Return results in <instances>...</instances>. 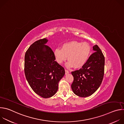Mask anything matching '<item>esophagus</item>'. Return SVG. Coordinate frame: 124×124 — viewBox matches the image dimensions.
Wrapping results in <instances>:
<instances>
[{
  "instance_id": "1",
  "label": "esophagus",
  "mask_w": 124,
  "mask_h": 124,
  "mask_svg": "<svg viewBox=\"0 0 124 124\" xmlns=\"http://www.w3.org/2000/svg\"><path fill=\"white\" fill-rule=\"evenodd\" d=\"M65 70V74H66V75H67V74H69V72L68 71V70Z\"/></svg>"
}]
</instances>
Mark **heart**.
<instances>
[{
  "mask_svg": "<svg viewBox=\"0 0 124 124\" xmlns=\"http://www.w3.org/2000/svg\"><path fill=\"white\" fill-rule=\"evenodd\" d=\"M91 52L90 46L86 42L72 41L63 44L62 48H56L54 55L56 62L60 64L65 62L68 57L69 61L66 64L68 68L74 66L78 69L82 67L87 62Z\"/></svg>",
  "mask_w": 124,
  "mask_h": 124,
  "instance_id": "heart-1",
  "label": "heart"
}]
</instances>
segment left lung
<instances>
[{
    "mask_svg": "<svg viewBox=\"0 0 124 124\" xmlns=\"http://www.w3.org/2000/svg\"><path fill=\"white\" fill-rule=\"evenodd\" d=\"M94 52L86 63L79 70L72 72L74 81L71 85L73 92L80 97H87L94 93L100 86L104 75V57L97 45Z\"/></svg>",
    "mask_w": 124,
    "mask_h": 124,
    "instance_id": "8db88e82",
    "label": "left lung"
}]
</instances>
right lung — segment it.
I'll use <instances>...</instances> for the list:
<instances>
[{
    "label": "right lung",
    "mask_w": 124,
    "mask_h": 124,
    "mask_svg": "<svg viewBox=\"0 0 124 124\" xmlns=\"http://www.w3.org/2000/svg\"><path fill=\"white\" fill-rule=\"evenodd\" d=\"M46 38L32 44L24 57L25 76L32 89L44 98L54 95L58 83L65 74L63 67L56 61L54 52L46 44Z\"/></svg>",
    "instance_id": "obj_1"
}]
</instances>
